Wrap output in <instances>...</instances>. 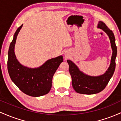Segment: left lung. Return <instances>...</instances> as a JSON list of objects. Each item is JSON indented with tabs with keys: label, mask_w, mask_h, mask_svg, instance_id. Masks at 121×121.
Here are the masks:
<instances>
[{
	"label": "left lung",
	"mask_w": 121,
	"mask_h": 121,
	"mask_svg": "<svg viewBox=\"0 0 121 121\" xmlns=\"http://www.w3.org/2000/svg\"><path fill=\"white\" fill-rule=\"evenodd\" d=\"M98 27L101 28L108 35L110 40L112 54L111 63L108 70L104 74L98 77H91L80 71L77 66L70 60H67L69 65V72L72 78V85L76 92L83 94H94L102 91L109 82L114 73L115 58L117 48L113 32L102 22H99Z\"/></svg>",
	"instance_id": "1"
}]
</instances>
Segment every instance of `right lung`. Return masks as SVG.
<instances>
[{"label":"right lung","mask_w":121,"mask_h":121,"mask_svg":"<svg viewBox=\"0 0 121 121\" xmlns=\"http://www.w3.org/2000/svg\"><path fill=\"white\" fill-rule=\"evenodd\" d=\"M21 25L13 35L8 52L7 69L13 82L24 94L31 97H40L49 93L52 86L54 73L63 62L62 55L48 60L40 67L29 69L20 65L14 52L17 35L22 27Z\"/></svg>","instance_id":"right-lung-1"}]
</instances>
